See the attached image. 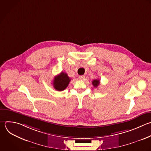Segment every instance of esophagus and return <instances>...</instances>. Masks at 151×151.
Masks as SVG:
<instances>
[{"label": "esophagus", "instance_id": "obj_1", "mask_svg": "<svg viewBox=\"0 0 151 151\" xmlns=\"http://www.w3.org/2000/svg\"><path fill=\"white\" fill-rule=\"evenodd\" d=\"M78 78L81 80H83L84 79V76H78Z\"/></svg>", "mask_w": 151, "mask_h": 151}]
</instances>
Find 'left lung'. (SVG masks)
Here are the masks:
<instances>
[{
    "mask_svg": "<svg viewBox=\"0 0 151 151\" xmlns=\"http://www.w3.org/2000/svg\"><path fill=\"white\" fill-rule=\"evenodd\" d=\"M92 84L93 85V86L94 87H97L99 86V85L100 84V80L99 79H96V80H94L93 81H92Z\"/></svg>",
    "mask_w": 151,
    "mask_h": 151,
    "instance_id": "1",
    "label": "left lung"
}]
</instances>
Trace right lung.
Wrapping results in <instances>:
<instances>
[{
  "instance_id": "add662e5",
  "label": "right lung",
  "mask_w": 151,
  "mask_h": 151,
  "mask_svg": "<svg viewBox=\"0 0 151 151\" xmlns=\"http://www.w3.org/2000/svg\"><path fill=\"white\" fill-rule=\"evenodd\" d=\"M71 78L67 73L61 72L59 75L55 76L53 80V86L57 91H63L68 86Z\"/></svg>"
}]
</instances>
